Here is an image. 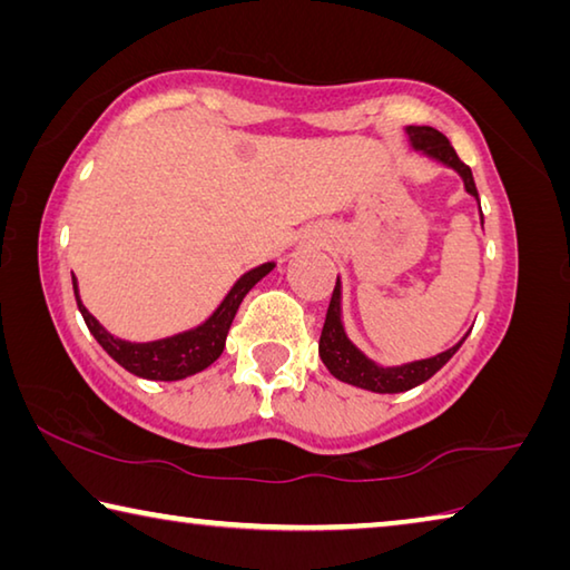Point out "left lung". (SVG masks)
<instances>
[{"instance_id":"left-lung-1","label":"left lung","mask_w":570,"mask_h":570,"mask_svg":"<svg viewBox=\"0 0 570 570\" xmlns=\"http://www.w3.org/2000/svg\"><path fill=\"white\" fill-rule=\"evenodd\" d=\"M403 131H406L413 151H421L426 159L439 161L446 169L456 171L463 181L465 194H471L473 199L479 202V191H475L471 169L459 159V154L453 151L451 141L443 137L439 129L406 127ZM479 212H481V202H479ZM481 226H483V214H481ZM341 302H344V288H341V276H336V286H334V294H331L324 328H321L318 356H321V361H324V366L328 368L331 376L344 381V384L356 386V389H366L374 393H401V391L419 386V384H423V381H429L433 374H436V371L461 348L465 336H469L465 334L459 344H453L451 348L441 351V354H436V356L406 361V364L384 366L371 356H366L364 351H361L354 341L348 338Z\"/></svg>"}]
</instances>
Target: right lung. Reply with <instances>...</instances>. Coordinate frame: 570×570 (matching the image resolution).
<instances>
[{
	"instance_id": "add662e5",
	"label": "right lung",
	"mask_w": 570,
	"mask_h": 570,
	"mask_svg": "<svg viewBox=\"0 0 570 570\" xmlns=\"http://www.w3.org/2000/svg\"><path fill=\"white\" fill-rule=\"evenodd\" d=\"M274 266L276 262H264L249 268V272H244L236 278L229 292H226L219 306H216L202 324L154 341H129L114 336L111 331L101 326L99 321L87 312V306L81 304L79 282L75 274H71V286H75L77 306L81 316H85V324L91 331V336L99 341V346L105 348L121 368H127L129 374L149 381H181L186 376H194L199 374V371L209 368L214 361L222 356L226 334H229V326L236 312H239L244 296L249 294L266 274H272Z\"/></svg>"
}]
</instances>
